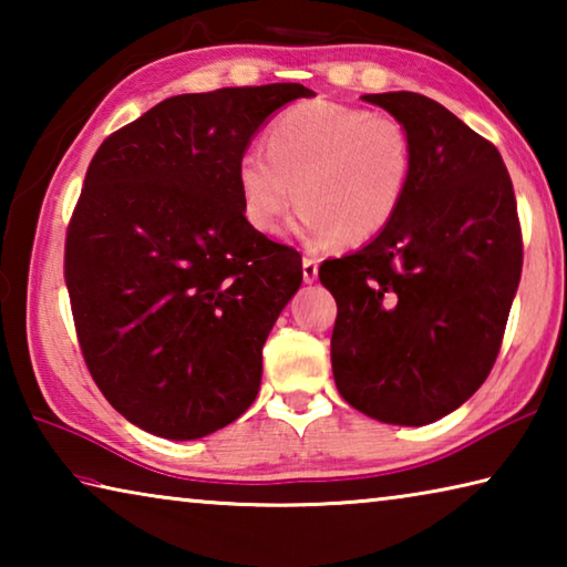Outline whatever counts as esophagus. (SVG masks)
I'll list each match as a JSON object with an SVG mask.
<instances>
[{
  "instance_id": "34e87169",
  "label": "esophagus",
  "mask_w": 567,
  "mask_h": 567,
  "mask_svg": "<svg viewBox=\"0 0 567 567\" xmlns=\"http://www.w3.org/2000/svg\"><path fill=\"white\" fill-rule=\"evenodd\" d=\"M302 280L310 285V282H315L318 280V260H315V257H302Z\"/></svg>"
}]
</instances>
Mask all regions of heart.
<instances>
[{
	"label": "heart",
	"mask_w": 567,
	"mask_h": 567,
	"mask_svg": "<svg viewBox=\"0 0 567 567\" xmlns=\"http://www.w3.org/2000/svg\"><path fill=\"white\" fill-rule=\"evenodd\" d=\"M410 177L405 124L324 100L285 110L267 132V152L249 150L237 165L247 223L275 235L297 197L295 233L312 245L375 239L395 219Z\"/></svg>",
	"instance_id": "obj_1"
}]
</instances>
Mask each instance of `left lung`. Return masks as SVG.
Returning <instances> with one entry per match:
<instances>
[{"instance_id":"8db88e82","label":"left lung","mask_w":567,"mask_h":567,"mask_svg":"<svg viewBox=\"0 0 567 567\" xmlns=\"http://www.w3.org/2000/svg\"><path fill=\"white\" fill-rule=\"evenodd\" d=\"M405 124L412 177L398 215L320 267L338 302L340 395L390 425L457 410L491 375L523 270L515 192L493 142L415 92L364 94Z\"/></svg>"}]
</instances>
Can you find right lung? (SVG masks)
I'll return each mask as SVG.
<instances>
[{"label":"right lung","mask_w":567,"mask_h":567,"mask_svg":"<svg viewBox=\"0 0 567 567\" xmlns=\"http://www.w3.org/2000/svg\"><path fill=\"white\" fill-rule=\"evenodd\" d=\"M300 97L292 82L177 94L90 162L64 245L76 340L110 405L152 435L205 437L257 398L302 267L247 223L237 165Z\"/></svg>","instance_id":"obj_1"}]
</instances>
